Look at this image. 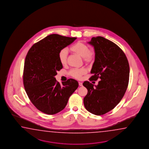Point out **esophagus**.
Instances as JSON below:
<instances>
[{
    "mask_svg": "<svg viewBox=\"0 0 149 149\" xmlns=\"http://www.w3.org/2000/svg\"><path fill=\"white\" fill-rule=\"evenodd\" d=\"M78 83H79V86H82V83L81 82H79Z\"/></svg>",
    "mask_w": 149,
    "mask_h": 149,
    "instance_id": "34e87169",
    "label": "esophagus"
}]
</instances>
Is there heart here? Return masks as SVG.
Returning <instances> with one entry per match:
<instances>
[{
  "instance_id": "heart-1",
  "label": "heart",
  "mask_w": 149,
  "mask_h": 149,
  "mask_svg": "<svg viewBox=\"0 0 149 149\" xmlns=\"http://www.w3.org/2000/svg\"><path fill=\"white\" fill-rule=\"evenodd\" d=\"M70 50L71 52L81 56L84 58V61L87 63H90L95 60L96 53L94 50L89 49V46L84 43L79 41L70 47ZM68 50L63 49L60 51L58 53V60L62 65H65L67 63ZM87 70L85 68L74 69L71 70L70 74L71 76L76 79L81 78L82 76L86 73Z\"/></svg>"
}]
</instances>
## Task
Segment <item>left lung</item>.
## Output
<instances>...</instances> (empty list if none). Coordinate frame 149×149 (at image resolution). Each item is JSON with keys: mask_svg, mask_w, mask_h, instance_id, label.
Masks as SVG:
<instances>
[{"mask_svg": "<svg viewBox=\"0 0 149 149\" xmlns=\"http://www.w3.org/2000/svg\"><path fill=\"white\" fill-rule=\"evenodd\" d=\"M94 47L96 56L90 79L100 81L95 86L85 81L88 93L84 98L85 108L91 113L102 115L114 109L122 99L128 86L130 66L122 50L114 42L102 36L88 42Z\"/></svg>", "mask_w": 149, "mask_h": 149, "instance_id": "left-lung-1", "label": "left lung"}]
</instances>
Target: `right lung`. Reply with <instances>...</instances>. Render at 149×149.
Wrapping results in <instances>:
<instances>
[{
  "mask_svg": "<svg viewBox=\"0 0 149 149\" xmlns=\"http://www.w3.org/2000/svg\"><path fill=\"white\" fill-rule=\"evenodd\" d=\"M77 38L51 34L36 43L26 56L23 84L31 102L39 111L53 115L62 111L70 96L78 87L73 79L62 82L55 76L63 68L58 60L61 50L71 44Z\"/></svg>",
  "mask_w": 149,
  "mask_h": 149,
  "instance_id": "1",
  "label": "right lung"
}]
</instances>
